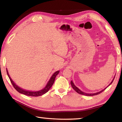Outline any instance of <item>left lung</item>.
I'll return each mask as SVG.
<instances>
[{
	"label": "left lung",
	"instance_id": "8db88e82",
	"mask_svg": "<svg viewBox=\"0 0 122 122\" xmlns=\"http://www.w3.org/2000/svg\"><path fill=\"white\" fill-rule=\"evenodd\" d=\"M114 78H113V80L112 81V82H111V83H110V84H109V86H110V84L112 83V82H113V80H114ZM71 86H72V88H73V89L76 92H77V93H78V94H81V95H85V96H94V95H98V94H100V93H101V92H103V91H104L105 89H106L108 87V86H107V88H104V89L103 90H101V91H100V92H96V93H94V94H87V93H85V92H82V91L81 90H80L79 89H78L77 86H76L75 85H74V83L73 82V81H71Z\"/></svg>",
	"mask_w": 122,
	"mask_h": 122
}]
</instances>
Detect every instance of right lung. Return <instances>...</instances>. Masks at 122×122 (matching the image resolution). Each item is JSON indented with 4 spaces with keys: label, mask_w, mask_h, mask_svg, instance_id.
Returning <instances> with one entry per match:
<instances>
[{
    "label": "right lung",
    "mask_w": 122,
    "mask_h": 122,
    "mask_svg": "<svg viewBox=\"0 0 122 122\" xmlns=\"http://www.w3.org/2000/svg\"><path fill=\"white\" fill-rule=\"evenodd\" d=\"M6 71H7V75H8V76H9L10 81H11V83L12 84L13 87L15 89V90L16 91H18L19 93L25 95H26V96H34V97L41 96V95H42L45 94V93H46L47 92H48V90L50 89V88L51 87V86H53L56 75L59 73V71H57L56 72H55V73L53 74V75L51 76L50 80H49V81L48 82V83H47L46 86H45V88L43 89L39 90V91H37V92H31V91H28V90H24V89H23L19 87V86H18L17 85H16V84L14 83L13 81H12L11 78L10 77L7 69H6Z\"/></svg>",
    "instance_id": "1"
}]
</instances>
